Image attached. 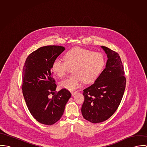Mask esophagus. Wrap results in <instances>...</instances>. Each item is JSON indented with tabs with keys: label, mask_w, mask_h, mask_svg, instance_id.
<instances>
[{
	"label": "esophagus",
	"mask_w": 147,
	"mask_h": 147,
	"mask_svg": "<svg viewBox=\"0 0 147 147\" xmlns=\"http://www.w3.org/2000/svg\"><path fill=\"white\" fill-rule=\"evenodd\" d=\"M76 93H77V92H71L72 96H74Z\"/></svg>",
	"instance_id": "1"
}]
</instances>
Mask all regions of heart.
Segmentation results:
<instances>
[{"mask_svg":"<svg viewBox=\"0 0 147 147\" xmlns=\"http://www.w3.org/2000/svg\"><path fill=\"white\" fill-rule=\"evenodd\" d=\"M65 61L56 59L51 65V71L59 78L64 76L69 67H73V74L61 81V88L72 91L80 87L84 82H94L98 76L104 65L102 54L81 47L68 51L65 55Z\"/></svg>","mask_w":147,"mask_h":147,"instance_id":"b5f03b06","label":"heart"}]
</instances>
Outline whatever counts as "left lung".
<instances>
[{
  "label": "left lung",
  "instance_id": "1",
  "mask_svg": "<svg viewBox=\"0 0 147 147\" xmlns=\"http://www.w3.org/2000/svg\"><path fill=\"white\" fill-rule=\"evenodd\" d=\"M107 60L105 69L94 83L83 90L85 100L82 107L86 120L97 123L109 119L117 110L126 87L123 67L119 54L101 46Z\"/></svg>",
  "mask_w": 147,
  "mask_h": 147
}]
</instances>
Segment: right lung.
Here are the masks:
<instances>
[{
    "mask_svg": "<svg viewBox=\"0 0 147 147\" xmlns=\"http://www.w3.org/2000/svg\"><path fill=\"white\" fill-rule=\"evenodd\" d=\"M65 50L60 46H43L26 58L22 71V90L32 115L40 123L52 125L63 115L71 93L62 89L55 94L57 85L52 76L51 65ZM54 96L51 98L49 94Z\"/></svg>",
    "mask_w": 147,
    "mask_h": 147,
    "instance_id": "1",
    "label": "right lung"
}]
</instances>
